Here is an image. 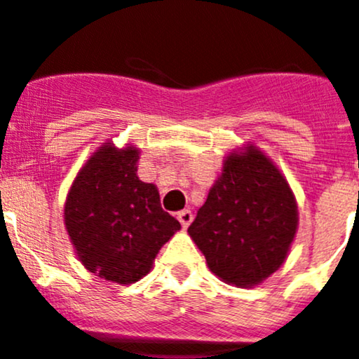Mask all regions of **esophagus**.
Masks as SVG:
<instances>
[{"label":"esophagus","mask_w":359,"mask_h":359,"mask_svg":"<svg viewBox=\"0 0 359 359\" xmlns=\"http://www.w3.org/2000/svg\"><path fill=\"white\" fill-rule=\"evenodd\" d=\"M177 219L180 221V225H182L184 229H187V226L191 225V221H193V212H191L189 209L180 210V212L177 214Z\"/></svg>","instance_id":"obj_1"}]
</instances>
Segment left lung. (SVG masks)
<instances>
[{
  "instance_id": "obj_1",
  "label": "left lung",
  "mask_w": 359,
  "mask_h": 359,
  "mask_svg": "<svg viewBox=\"0 0 359 359\" xmlns=\"http://www.w3.org/2000/svg\"><path fill=\"white\" fill-rule=\"evenodd\" d=\"M297 229V205L280 170L255 147L230 154L187 229L216 276L253 287L283 264Z\"/></svg>"
}]
</instances>
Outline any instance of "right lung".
Returning a JSON list of instances; mask_svg holds the SVG:
<instances>
[{
    "mask_svg": "<svg viewBox=\"0 0 359 359\" xmlns=\"http://www.w3.org/2000/svg\"><path fill=\"white\" fill-rule=\"evenodd\" d=\"M138 157L134 147L102 145L78 173L65 203L67 232L83 266L123 285L142 280L180 229L161 207L157 187L136 175Z\"/></svg>",
    "mask_w": 359,
    "mask_h": 359,
    "instance_id": "obj_1",
    "label": "right lung"
}]
</instances>
